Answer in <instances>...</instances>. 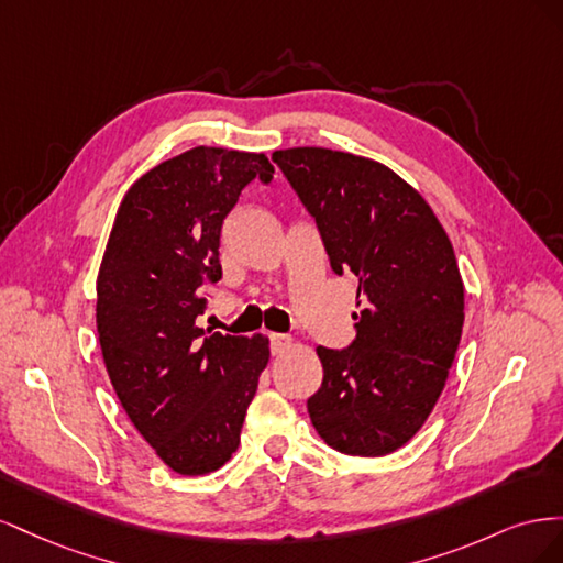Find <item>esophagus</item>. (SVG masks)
<instances>
[{
	"mask_svg": "<svg viewBox=\"0 0 563 563\" xmlns=\"http://www.w3.org/2000/svg\"><path fill=\"white\" fill-rule=\"evenodd\" d=\"M269 343H272V354H284L288 350H294L296 340L291 335H286V333H272Z\"/></svg>",
	"mask_w": 563,
	"mask_h": 563,
	"instance_id": "esophagus-1",
	"label": "esophagus"
}]
</instances>
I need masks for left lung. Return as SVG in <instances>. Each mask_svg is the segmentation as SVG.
Returning a JSON list of instances; mask_svg holds the SVG:
<instances>
[{"label":"left lung","instance_id":"left-lung-1","mask_svg":"<svg viewBox=\"0 0 563 563\" xmlns=\"http://www.w3.org/2000/svg\"><path fill=\"white\" fill-rule=\"evenodd\" d=\"M272 159L314 216L333 272L360 277L366 302L347 350L317 347L323 380L308 399L310 420L340 453L387 455L430 418L463 335L451 240L416 187L376 159L329 147Z\"/></svg>","mask_w":563,"mask_h":563}]
</instances>
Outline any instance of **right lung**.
I'll list each match as a JSON object with an SVG mask.
<instances>
[{
    "mask_svg": "<svg viewBox=\"0 0 563 563\" xmlns=\"http://www.w3.org/2000/svg\"><path fill=\"white\" fill-rule=\"evenodd\" d=\"M263 152L199 145L150 168L119 203L96 279V327L133 428L178 474L223 467L269 362L265 335L197 327L218 282L220 230L244 187L272 180Z\"/></svg>",
    "mask_w": 563,
    "mask_h": 563,
    "instance_id": "add662e5",
    "label": "right lung"
}]
</instances>
